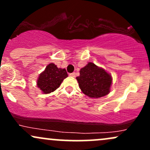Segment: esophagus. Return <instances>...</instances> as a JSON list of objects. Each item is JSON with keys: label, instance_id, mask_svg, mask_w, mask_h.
<instances>
[{"label": "esophagus", "instance_id": "1", "mask_svg": "<svg viewBox=\"0 0 150 150\" xmlns=\"http://www.w3.org/2000/svg\"><path fill=\"white\" fill-rule=\"evenodd\" d=\"M75 75H76V74H75V73H70V74H69L70 76H71V77H75Z\"/></svg>", "mask_w": 150, "mask_h": 150}]
</instances>
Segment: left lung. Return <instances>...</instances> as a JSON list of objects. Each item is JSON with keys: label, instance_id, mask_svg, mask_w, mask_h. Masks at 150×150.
<instances>
[{"label": "left lung", "instance_id": "obj_1", "mask_svg": "<svg viewBox=\"0 0 150 150\" xmlns=\"http://www.w3.org/2000/svg\"><path fill=\"white\" fill-rule=\"evenodd\" d=\"M76 79L82 92L88 97L96 99L107 95L112 83L111 75L93 63H88L81 68L80 76Z\"/></svg>", "mask_w": 150, "mask_h": 150}]
</instances>
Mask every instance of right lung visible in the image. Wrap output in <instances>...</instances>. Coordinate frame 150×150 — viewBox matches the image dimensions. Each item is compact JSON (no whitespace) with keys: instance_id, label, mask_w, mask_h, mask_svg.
Wrapping results in <instances>:
<instances>
[{"instance_id":"obj_1","label":"right lung","mask_w":150,"mask_h":150,"mask_svg":"<svg viewBox=\"0 0 150 150\" xmlns=\"http://www.w3.org/2000/svg\"><path fill=\"white\" fill-rule=\"evenodd\" d=\"M68 76L65 68H58L53 63H50L46 66L45 70L39 75L37 86L44 94H49L58 89Z\"/></svg>"}]
</instances>
